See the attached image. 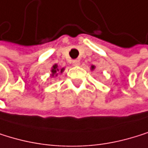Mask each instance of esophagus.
<instances>
[{"instance_id": "esophagus-1", "label": "esophagus", "mask_w": 148, "mask_h": 148, "mask_svg": "<svg viewBox=\"0 0 148 148\" xmlns=\"http://www.w3.org/2000/svg\"><path fill=\"white\" fill-rule=\"evenodd\" d=\"M72 64L74 66H78V65L80 64V62L78 61V60H74V61H72Z\"/></svg>"}]
</instances>
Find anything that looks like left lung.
I'll return each mask as SVG.
<instances>
[{
  "label": "left lung",
  "mask_w": 148,
  "mask_h": 148,
  "mask_svg": "<svg viewBox=\"0 0 148 148\" xmlns=\"http://www.w3.org/2000/svg\"><path fill=\"white\" fill-rule=\"evenodd\" d=\"M95 69V66H91V70H94Z\"/></svg>",
  "instance_id": "obj_1"
}]
</instances>
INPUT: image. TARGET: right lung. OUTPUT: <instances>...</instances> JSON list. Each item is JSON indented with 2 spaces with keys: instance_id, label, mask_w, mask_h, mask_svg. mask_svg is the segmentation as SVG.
I'll return each mask as SVG.
<instances>
[{
  "instance_id": "obj_1",
  "label": "right lung",
  "mask_w": 148,
  "mask_h": 148,
  "mask_svg": "<svg viewBox=\"0 0 148 148\" xmlns=\"http://www.w3.org/2000/svg\"><path fill=\"white\" fill-rule=\"evenodd\" d=\"M64 71V68H62V69H60L59 67H58V65L57 64H54L53 67H52V71H51V72H52V76L53 77L54 75L55 76H57L58 75V73H60V72H63Z\"/></svg>"
}]
</instances>
